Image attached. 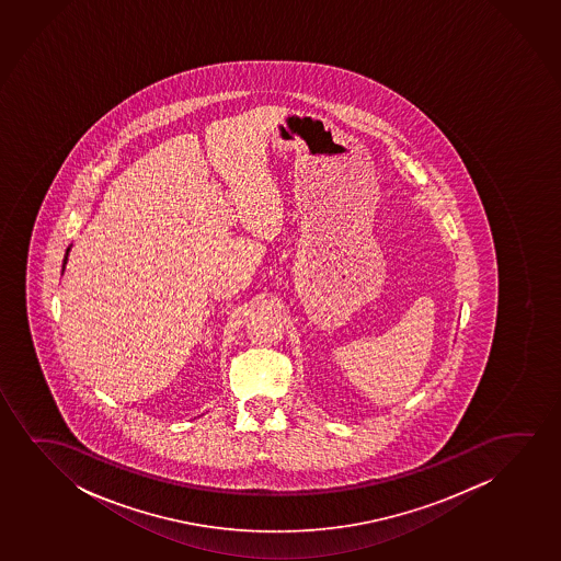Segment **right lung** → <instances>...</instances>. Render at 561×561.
I'll return each mask as SVG.
<instances>
[{"mask_svg":"<svg viewBox=\"0 0 561 561\" xmlns=\"http://www.w3.org/2000/svg\"><path fill=\"white\" fill-rule=\"evenodd\" d=\"M72 245L67 247V253H65V259H62V272H65V266H67V262H69V253Z\"/></svg>","mask_w":561,"mask_h":561,"instance_id":"1","label":"right lung"}]
</instances>
